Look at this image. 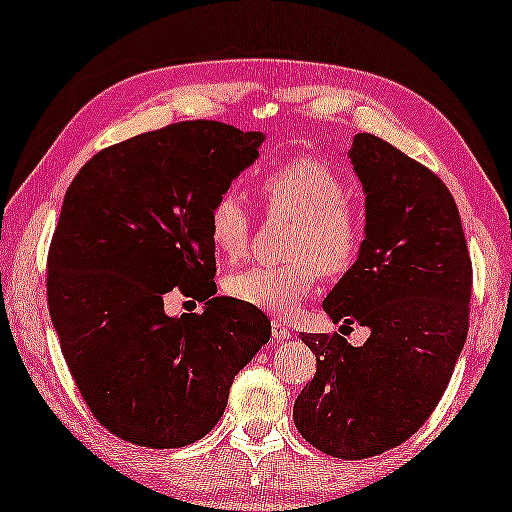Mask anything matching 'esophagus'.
Returning <instances> with one entry per match:
<instances>
[{
	"label": "esophagus",
	"instance_id": "esophagus-1",
	"mask_svg": "<svg viewBox=\"0 0 512 512\" xmlns=\"http://www.w3.org/2000/svg\"><path fill=\"white\" fill-rule=\"evenodd\" d=\"M272 338H275V340L291 338V328L286 326L282 319H275V321H272Z\"/></svg>",
	"mask_w": 512,
	"mask_h": 512
}]
</instances>
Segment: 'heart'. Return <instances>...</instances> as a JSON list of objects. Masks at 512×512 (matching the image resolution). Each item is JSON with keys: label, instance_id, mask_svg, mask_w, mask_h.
Wrapping results in <instances>:
<instances>
[{"label": "heart", "instance_id": "heart-1", "mask_svg": "<svg viewBox=\"0 0 512 512\" xmlns=\"http://www.w3.org/2000/svg\"><path fill=\"white\" fill-rule=\"evenodd\" d=\"M265 207L296 221L284 265H254L230 272L226 293L258 310L291 314L324 275L340 277L359 261L366 223L349 202L345 181L319 158H293L258 181ZM207 233L221 256L242 258L251 240V214L240 193L216 195L207 214Z\"/></svg>", "mask_w": 512, "mask_h": 512}]
</instances>
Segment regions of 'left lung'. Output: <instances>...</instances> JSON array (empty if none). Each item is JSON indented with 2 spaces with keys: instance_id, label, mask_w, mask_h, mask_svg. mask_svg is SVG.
I'll return each instance as SVG.
<instances>
[{
  "instance_id": "obj_1",
  "label": "left lung",
  "mask_w": 512,
  "mask_h": 512,
  "mask_svg": "<svg viewBox=\"0 0 512 512\" xmlns=\"http://www.w3.org/2000/svg\"><path fill=\"white\" fill-rule=\"evenodd\" d=\"M347 156L366 193V242L324 310L370 338L352 347L340 333L300 335L317 373L293 422L317 450L366 459L408 440L443 398L466 342L473 268L457 202L429 167L368 132Z\"/></svg>"
}]
</instances>
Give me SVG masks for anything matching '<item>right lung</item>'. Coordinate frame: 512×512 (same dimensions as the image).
<instances>
[{"label":"right lung","instance_id":"1","mask_svg":"<svg viewBox=\"0 0 512 512\" xmlns=\"http://www.w3.org/2000/svg\"><path fill=\"white\" fill-rule=\"evenodd\" d=\"M263 132L181 121L107 146L65 193L48 249V312L69 373L97 422L170 450L219 422L235 375L270 340L254 305L214 296L207 214ZM179 288L202 315L167 318Z\"/></svg>","mask_w":512,"mask_h":512}]
</instances>
